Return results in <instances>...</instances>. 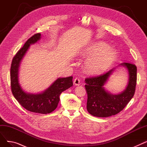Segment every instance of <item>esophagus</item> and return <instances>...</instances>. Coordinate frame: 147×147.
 I'll list each match as a JSON object with an SVG mask.
<instances>
[{
	"label": "esophagus",
	"mask_w": 147,
	"mask_h": 147,
	"mask_svg": "<svg viewBox=\"0 0 147 147\" xmlns=\"http://www.w3.org/2000/svg\"><path fill=\"white\" fill-rule=\"evenodd\" d=\"M74 84H75L76 86H79L80 85V79H79V78H76V79H74Z\"/></svg>",
	"instance_id": "obj_1"
}]
</instances>
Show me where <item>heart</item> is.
<instances>
[{"label":"heart","instance_id":"b5f03b06","mask_svg":"<svg viewBox=\"0 0 147 147\" xmlns=\"http://www.w3.org/2000/svg\"><path fill=\"white\" fill-rule=\"evenodd\" d=\"M89 57L84 63L86 71L91 74H98L109 68L117 57V52L104 42L94 43L84 51Z\"/></svg>","mask_w":147,"mask_h":147}]
</instances>
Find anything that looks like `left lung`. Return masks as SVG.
<instances>
[{"mask_svg":"<svg viewBox=\"0 0 147 147\" xmlns=\"http://www.w3.org/2000/svg\"><path fill=\"white\" fill-rule=\"evenodd\" d=\"M119 65L127 69L129 82L126 88L119 94H112L104 88L114 68L104 74L85 79L87 110L94 116L107 117L117 114L133 98L136 84L137 68L135 65L128 63H123Z\"/></svg>","mask_w":147,"mask_h":147,"instance_id":"obj_1","label":"left lung"}]
</instances>
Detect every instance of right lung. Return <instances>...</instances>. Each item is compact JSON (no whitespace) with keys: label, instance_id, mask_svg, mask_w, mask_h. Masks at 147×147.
<instances>
[{"label":"right lung","instance_id":"right-lung-1","mask_svg":"<svg viewBox=\"0 0 147 147\" xmlns=\"http://www.w3.org/2000/svg\"><path fill=\"white\" fill-rule=\"evenodd\" d=\"M37 33L27 40L13 58L11 67V86L12 94L17 101L27 110L40 114H49L55 110L63 91L73 84V77L58 78L45 91L39 94H29L21 88L18 82V71L21 62L30 48L41 38Z\"/></svg>","mask_w":147,"mask_h":147}]
</instances>
